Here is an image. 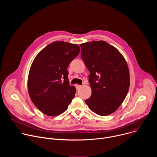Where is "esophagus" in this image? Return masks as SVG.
<instances>
[{"instance_id": "34e87169", "label": "esophagus", "mask_w": 157, "mask_h": 157, "mask_svg": "<svg viewBox=\"0 0 157 157\" xmlns=\"http://www.w3.org/2000/svg\"><path fill=\"white\" fill-rule=\"evenodd\" d=\"M81 87H82V86H81V85H78V84L76 85V87L77 90H79L80 88H81Z\"/></svg>"}]
</instances>
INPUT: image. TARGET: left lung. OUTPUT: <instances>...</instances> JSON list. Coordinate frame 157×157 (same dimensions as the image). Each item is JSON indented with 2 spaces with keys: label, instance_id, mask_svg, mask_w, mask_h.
I'll return each mask as SVG.
<instances>
[{
  "label": "left lung",
  "instance_id": "obj_1",
  "mask_svg": "<svg viewBox=\"0 0 157 157\" xmlns=\"http://www.w3.org/2000/svg\"><path fill=\"white\" fill-rule=\"evenodd\" d=\"M81 56L87 68L92 90L85 101L93 112L105 116L113 114L124 101L130 86L127 63L120 52L106 41L80 44Z\"/></svg>",
  "mask_w": 157,
  "mask_h": 157
}]
</instances>
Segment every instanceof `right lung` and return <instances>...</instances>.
Returning a JSON list of instances; mask_svg holds the SVG:
<instances>
[{"mask_svg":"<svg viewBox=\"0 0 157 157\" xmlns=\"http://www.w3.org/2000/svg\"><path fill=\"white\" fill-rule=\"evenodd\" d=\"M80 52L76 44L53 41L41 50L30 66L28 91L30 99L42 113L57 116L75 98V86L69 84L67 68Z\"/></svg>","mask_w":157,"mask_h":157,"instance_id":"obj_1","label":"right lung"}]
</instances>
